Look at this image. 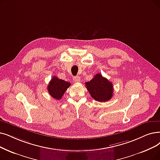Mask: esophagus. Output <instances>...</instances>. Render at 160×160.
I'll return each instance as SVG.
<instances>
[{"label": "esophagus", "mask_w": 160, "mask_h": 160, "mask_svg": "<svg viewBox=\"0 0 160 160\" xmlns=\"http://www.w3.org/2000/svg\"><path fill=\"white\" fill-rule=\"evenodd\" d=\"M73 80H74V82H80V76H75V77L73 78Z\"/></svg>", "instance_id": "34e87169"}]
</instances>
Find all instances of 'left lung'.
I'll return each mask as SVG.
<instances>
[{"instance_id":"1","label":"left lung","mask_w":160,"mask_h":160,"mask_svg":"<svg viewBox=\"0 0 160 160\" xmlns=\"http://www.w3.org/2000/svg\"><path fill=\"white\" fill-rule=\"evenodd\" d=\"M88 91L95 101L106 102L113 95V85L100 74H97L93 79L86 82Z\"/></svg>"}]
</instances>
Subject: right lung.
Instances as JSON below:
<instances>
[{"mask_svg": "<svg viewBox=\"0 0 160 160\" xmlns=\"http://www.w3.org/2000/svg\"><path fill=\"white\" fill-rule=\"evenodd\" d=\"M70 86V82L59 79L57 76H55L48 86V91L53 98L59 100Z\"/></svg>", "mask_w": 160, "mask_h": 160, "instance_id": "right-lung-1", "label": "right lung"}]
</instances>
